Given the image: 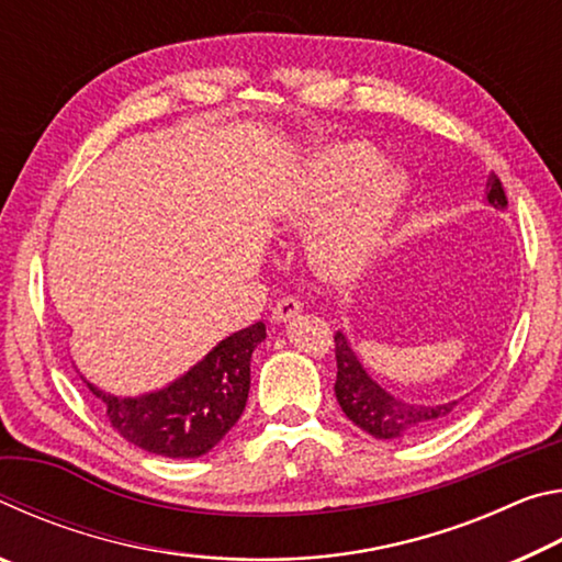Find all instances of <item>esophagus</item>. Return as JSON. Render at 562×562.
<instances>
[{
	"label": "esophagus",
	"instance_id": "esophagus-1",
	"mask_svg": "<svg viewBox=\"0 0 562 562\" xmlns=\"http://www.w3.org/2000/svg\"><path fill=\"white\" fill-rule=\"evenodd\" d=\"M300 312H302V302H300V300L282 297V300L272 307V319L278 322V325H282V322L292 319L294 315H300Z\"/></svg>",
	"mask_w": 562,
	"mask_h": 562
}]
</instances>
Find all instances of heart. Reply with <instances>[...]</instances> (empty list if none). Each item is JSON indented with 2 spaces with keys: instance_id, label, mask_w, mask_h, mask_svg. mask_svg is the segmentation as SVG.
I'll return each mask as SVG.
<instances>
[{
  "instance_id": "1",
  "label": "heart",
  "mask_w": 562,
  "mask_h": 562,
  "mask_svg": "<svg viewBox=\"0 0 562 562\" xmlns=\"http://www.w3.org/2000/svg\"><path fill=\"white\" fill-rule=\"evenodd\" d=\"M406 178L382 166L374 148L335 144L304 164L280 211L284 227H304L319 216L310 255L327 274H349L372 260L402 211Z\"/></svg>"
}]
</instances>
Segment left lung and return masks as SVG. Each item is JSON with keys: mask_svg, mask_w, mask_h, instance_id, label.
Segmentation results:
<instances>
[{"mask_svg": "<svg viewBox=\"0 0 562 562\" xmlns=\"http://www.w3.org/2000/svg\"><path fill=\"white\" fill-rule=\"evenodd\" d=\"M486 201L506 211L508 198L496 173L486 180ZM335 357H337V382L335 394L351 424H357L361 431L372 434L382 441H408L426 436L443 426L453 416L459 402H439V404H418L406 402L389 394L384 386H379L351 349L347 335H335Z\"/></svg>", "mask_w": 562, "mask_h": 562, "instance_id": "1", "label": "left lung"}]
</instances>
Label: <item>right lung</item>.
<instances>
[{"label": "right lung", "mask_w": 562, "mask_h": 562, "mask_svg": "<svg viewBox=\"0 0 562 562\" xmlns=\"http://www.w3.org/2000/svg\"><path fill=\"white\" fill-rule=\"evenodd\" d=\"M265 337V325L255 322L225 337L176 382L140 396L109 394L81 379L128 443L166 459H198L240 418L250 392L252 351Z\"/></svg>", "instance_id": "right-lung-1"}]
</instances>
